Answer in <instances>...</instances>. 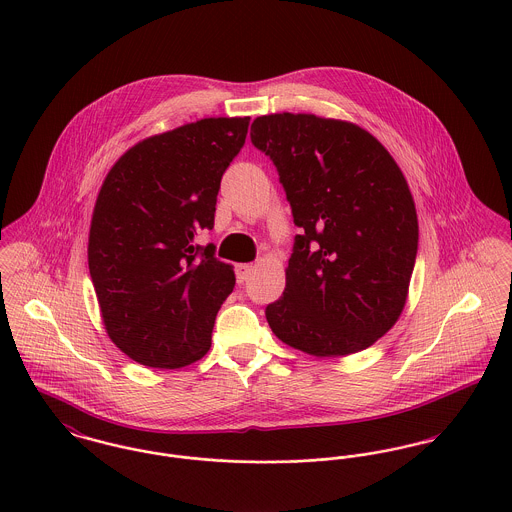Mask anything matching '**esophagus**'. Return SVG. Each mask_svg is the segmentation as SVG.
I'll use <instances>...</instances> for the list:
<instances>
[{
    "label": "esophagus",
    "instance_id": "1",
    "mask_svg": "<svg viewBox=\"0 0 512 512\" xmlns=\"http://www.w3.org/2000/svg\"><path fill=\"white\" fill-rule=\"evenodd\" d=\"M254 264H238L236 266V276H238V284H244L248 280V276L254 272Z\"/></svg>",
    "mask_w": 512,
    "mask_h": 512
}]
</instances>
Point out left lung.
Listing matches in <instances>:
<instances>
[{"label": "left lung", "mask_w": 512, "mask_h": 512, "mask_svg": "<svg viewBox=\"0 0 512 512\" xmlns=\"http://www.w3.org/2000/svg\"><path fill=\"white\" fill-rule=\"evenodd\" d=\"M252 144L278 167L295 236L274 335L313 357L365 351L400 319L418 252L408 181L365 128L315 114H266Z\"/></svg>", "instance_id": "left-lung-1"}]
</instances>
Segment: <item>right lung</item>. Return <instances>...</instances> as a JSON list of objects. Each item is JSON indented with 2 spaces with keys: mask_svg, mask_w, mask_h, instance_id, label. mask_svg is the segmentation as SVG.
I'll return each mask as SVG.
<instances>
[{
  "mask_svg": "<svg viewBox=\"0 0 512 512\" xmlns=\"http://www.w3.org/2000/svg\"><path fill=\"white\" fill-rule=\"evenodd\" d=\"M250 116L149 136L108 171L92 211L88 270L104 329L132 361L181 368L207 355L234 268L195 236L215 224L220 179Z\"/></svg>",
  "mask_w": 512,
  "mask_h": 512,
  "instance_id": "1",
  "label": "right lung"
}]
</instances>
